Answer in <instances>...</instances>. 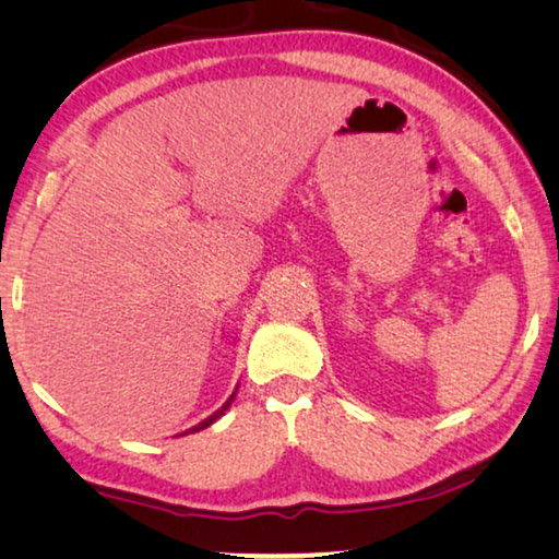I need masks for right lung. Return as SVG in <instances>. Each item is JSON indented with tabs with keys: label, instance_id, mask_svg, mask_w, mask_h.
I'll use <instances>...</instances> for the list:
<instances>
[{
	"label": "right lung",
	"instance_id": "obj_1",
	"mask_svg": "<svg viewBox=\"0 0 559 559\" xmlns=\"http://www.w3.org/2000/svg\"><path fill=\"white\" fill-rule=\"evenodd\" d=\"M235 395H238V388H235V390H233V395H230L228 400H225V403H223V407L218 409V413H213L211 417H205V419H203V423H199V425H195V427H191V429H189V432H183V435H193V432H201V429H205V427H211V425L215 423V419H221V417L225 415V409H228V407L233 405V400H235Z\"/></svg>",
	"mask_w": 559,
	"mask_h": 559
}]
</instances>
